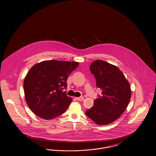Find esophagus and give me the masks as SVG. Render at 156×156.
I'll return each instance as SVG.
<instances>
[{
    "label": "esophagus",
    "instance_id": "1",
    "mask_svg": "<svg viewBox=\"0 0 156 156\" xmlns=\"http://www.w3.org/2000/svg\"><path fill=\"white\" fill-rule=\"evenodd\" d=\"M76 99L78 101H82L84 100V98L83 97H78V98H76Z\"/></svg>",
    "mask_w": 156,
    "mask_h": 156
}]
</instances>
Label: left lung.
Instances as JSON below:
<instances>
[{
	"label": "left lung",
	"mask_w": 156,
	"mask_h": 156,
	"mask_svg": "<svg viewBox=\"0 0 156 156\" xmlns=\"http://www.w3.org/2000/svg\"><path fill=\"white\" fill-rule=\"evenodd\" d=\"M90 71L102 95L94 101V106L85 114L97 125H107L125 111L132 95L130 85L118 67L102 60L94 61Z\"/></svg>",
	"instance_id": "obj_1"
}]
</instances>
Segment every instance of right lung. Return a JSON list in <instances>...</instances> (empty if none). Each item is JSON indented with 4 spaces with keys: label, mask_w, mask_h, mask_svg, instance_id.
I'll list each match as a JSON object with an SVG mask.
<instances>
[{
    "label": "right lung",
    "mask_w": 156,
    "mask_h": 156,
    "mask_svg": "<svg viewBox=\"0 0 156 156\" xmlns=\"http://www.w3.org/2000/svg\"><path fill=\"white\" fill-rule=\"evenodd\" d=\"M79 62L55 59L34 64L26 75L23 88L28 106L38 117L51 120L64 113L73 99L64 88L69 75Z\"/></svg>",
    "instance_id": "add662e5"
}]
</instances>
